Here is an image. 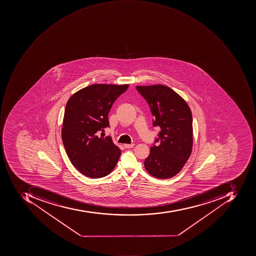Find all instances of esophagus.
I'll use <instances>...</instances> for the list:
<instances>
[{
    "label": "esophagus",
    "instance_id": "1",
    "mask_svg": "<svg viewBox=\"0 0 256 256\" xmlns=\"http://www.w3.org/2000/svg\"><path fill=\"white\" fill-rule=\"evenodd\" d=\"M134 144H124V148H130L134 147Z\"/></svg>",
    "mask_w": 256,
    "mask_h": 256
}]
</instances>
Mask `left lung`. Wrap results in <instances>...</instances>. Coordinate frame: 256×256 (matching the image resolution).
I'll return each mask as SVG.
<instances>
[{
	"label": "left lung",
	"instance_id": "obj_1",
	"mask_svg": "<svg viewBox=\"0 0 256 256\" xmlns=\"http://www.w3.org/2000/svg\"><path fill=\"white\" fill-rule=\"evenodd\" d=\"M147 100L154 116L153 126L160 127L157 146L150 147L144 168L160 179L174 177L190 157L193 146L192 114L187 102L174 90L162 84L136 86Z\"/></svg>",
	"mask_w": 256,
	"mask_h": 256
}]
</instances>
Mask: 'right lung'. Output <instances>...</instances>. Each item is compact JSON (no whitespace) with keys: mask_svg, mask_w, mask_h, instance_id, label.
<instances>
[{"mask_svg":"<svg viewBox=\"0 0 256 256\" xmlns=\"http://www.w3.org/2000/svg\"><path fill=\"white\" fill-rule=\"evenodd\" d=\"M128 86L96 84L80 89L68 100L62 142L72 164L84 176L104 177L117 164L120 148L103 132L109 127L112 104Z\"/></svg>","mask_w":256,"mask_h":256,"instance_id":"obj_1","label":"right lung"}]
</instances>
